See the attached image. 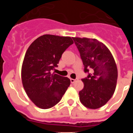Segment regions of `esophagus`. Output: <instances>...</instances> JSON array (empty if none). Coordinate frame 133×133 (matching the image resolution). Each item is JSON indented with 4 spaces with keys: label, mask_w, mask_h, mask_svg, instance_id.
I'll return each mask as SVG.
<instances>
[{
    "label": "esophagus",
    "mask_w": 133,
    "mask_h": 133,
    "mask_svg": "<svg viewBox=\"0 0 133 133\" xmlns=\"http://www.w3.org/2000/svg\"><path fill=\"white\" fill-rule=\"evenodd\" d=\"M78 81V78H76V79H73V78H70V82H71V83H75L76 81Z\"/></svg>",
    "instance_id": "obj_1"
}]
</instances>
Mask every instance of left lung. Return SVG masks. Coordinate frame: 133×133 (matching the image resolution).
Returning <instances> with one entry per match:
<instances>
[{"label":"left lung","mask_w":133,"mask_h":133,"mask_svg":"<svg viewBox=\"0 0 133 133\" xmlns=\"http://www.w3.org/2000/svg\"><path fill=\"white\" fill-rule=\"evenodd\" d=\"M80 52L85 72L84 88L79 92L81 103L90 109L101 107L109 101L117 86L118 70L112 54L103 43L95 38L72 37Z\"/></svg>","instance_id":"left-lung-1"}]
</instances>
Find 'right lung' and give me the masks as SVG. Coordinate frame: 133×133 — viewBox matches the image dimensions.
<instances>
[{"label": "right lung", "instance_id": "1", "mask_svg": "<svg viewBox=\"0 0 133 133\" xmlns=\"http://www.w3.org/2000/svg\"><path fill=\"white\" fill-rule=\"evenodd\" d=\"M73 43L70 36L44 35L27 49L21 69L22 83L38 107L47 109L56 105L70 86L69 78L50 71L58 66L63 53Z\"/></svg>", "mask_w": 133, "mask_h": 133}]
</instances>
